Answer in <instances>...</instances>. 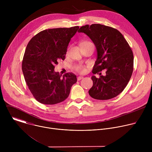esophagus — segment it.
<instances>
[{
    "instance_id": "1",
    "label": "esophagus",
    "mask_w": 152,
    "mask_h": 152,
    "mask_svg": "<svg viewBox=\"0 0 152 152\" xmlns=\"http://www.w3.org/2000/svg\"><path fill=\"white\" fill-rule=\"evenodd\" d=\"M83 78V76H78V77H77V80H80L82 79Z\"/></svg>"
}]
</instances>
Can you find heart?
<instances>
[{
	"instance_id": "b5f03b06",
	"label": "heart",
	"mask_w": 152,
	"mask_h": 152,
	"mask_svg": "<svg viewBox=\"0 0 152 152\" xmlns=\"http://www.w3.org/2000/svg\"><path fill=\"white\" fill-rule=\"evenodd\" d=\"M87 43H90V42H88V41H85V42H83L82 45H85V44H87ZM75 69L76 72L80 73H85L86 72V68L82 66V65H78V66H76L75 67Z\"/></svg>"
}]
</instances>
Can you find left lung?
<instances>
[{"label":"left lung","mask_w":152,"mask_h":152,"mask_svg":"<svg viewBox=\"0 0 152 152\" xmlns=\"http://www.w3.org/2000/svg\"><path fill=\"white\" fill-rule=\"evenodd\" d=\"M79 32L88 35L96 46L97 57L93 73L105 76H93V85L90 96L97 100H108L120 94L125 88L134 70V55L126 39L116 29L100 24L86 25Z\"/></svg>","instance_id":"obj_1"}]
</instances>
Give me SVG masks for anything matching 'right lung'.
Wrapping results in <instances>:
<instances>
[{
    "label": "right lung",
    "instance_id": "add662e5",
    "mask_svg": "<svg viewBox=\"0 0 152 152\" xmlns=\"http://www.w3.org/2000/svg\"><path fill=\"white\" fill-rule=\"evenodd\" d=\"M79 26L49 29L35 35L28 44L22 61V71L28 88L39 103L54 104L66 100L77 82L72 73L62 77L54 71L59 60H64L71 38Z\"/></svg>",
    "mask_w": 152,
    "mask_h": 152
}]
</instances>
